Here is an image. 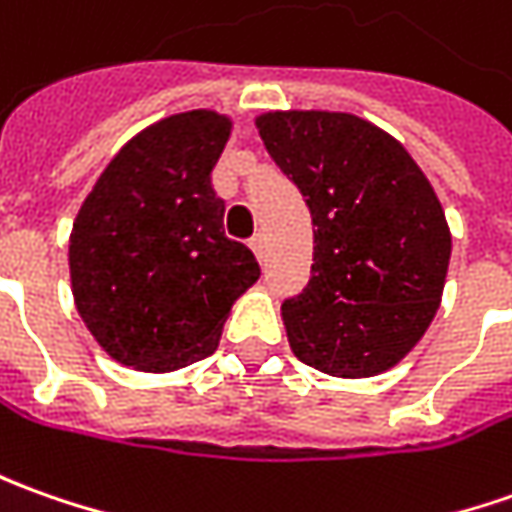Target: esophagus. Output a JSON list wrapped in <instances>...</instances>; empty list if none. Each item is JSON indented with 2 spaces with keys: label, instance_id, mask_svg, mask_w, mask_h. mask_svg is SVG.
Returning a JSON list of instances; mask_svg holds the SVG:
<instances>
[{
  "label": "esophagus",
  "instance_id": "obj_1",
  "mask_svg": "<svg viewBox=\"0 0 512 512\" xmlns=\"http://www.w3.org/2000/svg\"><path fill=\"white\" fill-rule=\"evenodd\" d=\"M249 246H252V252H255L257 260L263 263V260H266V238H263V235H255Z\"/></svg>",
  "mask_w": 512,
  "mask_h": 512
}]
</instances>
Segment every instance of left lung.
I'll use <instances>...</instances> for the list:
<instances>
[{
  "label": "left lung",
  "mask_w": 512,
  "mask_h": 512,
  "mask_svg": "<svg viewBox=\"0 0 512 512\" xmlns=\"http://www.w3.org/2000/svg\"><path fill=\"white\" fill-rule=\"evenodd\" d=\"M257 134L314 221L311 280L283 302L291 353L336 378L392 370L429 330L451 229L398 139L347 111H263Z\"/></svg>",
  "instance_id": "8db88e82"
}]
</instances>
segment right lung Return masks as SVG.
<instances>
[{
  "label": "right lung",
  "mask_w": 512,
  "mask_h": 512,
  "mask_svg": "<svg viewBox=\"0 0 512 512\" xmlns=\"http://www.w3.org/2000/svg\"><path fill=\"white\" fill-rule=\"evenodd\" d=\"M232 125L212 109L170 114L128 139L83 198L69 232L72 300L117 364L173 373L207 358L260 277L212 190Z\"/></svg>",
  "instance_id": "right-lung-1"
}]
</instances>
